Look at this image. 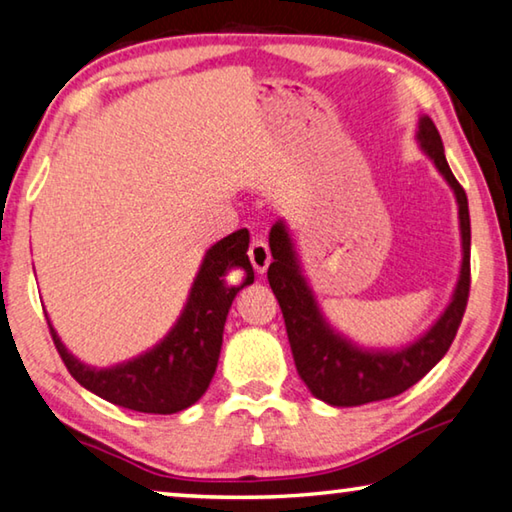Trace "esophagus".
<instances>
[{
	"mask_svg": "<svg viewBox=\"0 0 512 512\" xmlns=\"http://www.w3.org/2000/svg\"><path fill=\"white\" fill-rule=\"evenodd\" d=\"M249 261L254 265V270L258 274H265L267 267H270L272 261V254H270V247H267V242L263 238H254L249 242Z\"/></svg>",
	"mask_w": 512,
	"mask_h": 512,
	"instance_id": "obj_1",
	"label": "esophagus"
}]
</instances>
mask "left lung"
<instances>
[{
    "mask_svg": "<svg viewBox=\"0 0 512 512\" xmlns=\"http://www.w3.org/2000/svg\"><path fill=\"white\" fill-rule=\"evenodd\" d=\"M417 138L422 149L431 156L442 177L449 181L458 199L460 233H463V267L449 308L433 329L401 351H363L345 338L335 335L322 320L317 304L308 290L304 276L292 251L286 226L276 222L270 233V249L274 263L267 270V281L279 301L286 331L301 381L308 385L317 399L331 406H363L370 401L397 397L429 374L435 363L447 354L454 342L458 326L463 322L469 299V208L467 195L445 158L440 133L431 117H422Z\"/></svg>",
    "mask_w": 512,
    "mask_h": 512,
    "instance_id": "1",
    "label": "left lung"
}]
</instances>
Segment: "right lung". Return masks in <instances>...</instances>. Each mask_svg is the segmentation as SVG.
<instances>
[{
  "label": "right lung",
  "mask_w": 512,
  "mask_h": 512,
  "mask_svg": "<svg viewBox=\"0 0 512 512\" xmlns=\"http://www.w3.org/2000/svg\"><path fill=\"white\" fill-rule=\"evenodd\" d=\"M247 247L249 233L240 229L208 249L190 290L186 311L181 313L170 335L149 354L113 370H92L81 365L77 358L67 354L49 326L67 372L97 397L138 413L172 415L195 404L208 390L215 374L231 301L238 290L254 283V267L249 263ZM236 269L243 272V283L233 287L225 276Z\"/></svg>",
  "instance_id": "obj_1"
}]
</instances>
